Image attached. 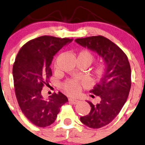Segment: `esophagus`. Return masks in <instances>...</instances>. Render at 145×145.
Segmentation results:
<instances>
[{
    "mask_svg": "<svg viewBox=\"0 0 145 145\" xmlns=\"http://www.w3.org/2000/svg\"><path fill=\"white\" fill-rule=\"evenodd\" d=\"M69 102L71 104H77V103H79V101L78 100H75V99H69Z\"/></svg>",
    "mask_w": 145,
    "mask_h": 145,
    "instance_id": "obj_1",
    "label": "esophagus"
}]
</instances>
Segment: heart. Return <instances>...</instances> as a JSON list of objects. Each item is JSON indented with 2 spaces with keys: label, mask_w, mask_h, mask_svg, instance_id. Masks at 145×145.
<instances>
[{
  "label": "heart",
  "mask_w": 145,
  "mask_h": 145,
  "mask_svg": "<svg viewBox=\"0 0 145 145\" xmlns=\"http://www.w3.org/2000/svg\"><path fill=\"white\" fill-rule=\"evenodd\" d=\"M94 60V54L89 50L83 49L79 51L78 54L77 60H80L87 64L88 66L90 65ZM55 68H56V64L55 65ZM107 65L103 60L97 62L92 69L90 74V79L93 81L99 80L102 78L106 73ZM62 89L65 93L69 96H76L80 92L82 89L81 83L76 80L69 79L65 81L62 85Z\"/></svg>",
  "instance_id": "b5f03b06"
}]
</instances>
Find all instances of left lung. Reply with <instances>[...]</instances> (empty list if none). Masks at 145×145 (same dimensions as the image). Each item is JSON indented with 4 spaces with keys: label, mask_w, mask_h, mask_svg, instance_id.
Wrapping results in <instances>:
<instances>
[{
    "label": "left lung",
    "mask_w": 145,
    "mask_h": 145,
    "mask_svg": "<svg viewBox=\"0 0 145 145\" xmlns=\"http://www.w3.org/2000/svg\"><path fill=\"white\" fill-rule=\"evenodd\" d=\"M76 42L96 51L107 65L100 82L89 92L100 97V102L91 106L88 115L80 117L83 124L92 129L106 126L120 113L129 97L131 86V70L124 51L110 39L101 35L78 38ZM92 98L94 96L92 95Z\"/></svg>",
    "instance_id": "obj_1"
}]
</instances>
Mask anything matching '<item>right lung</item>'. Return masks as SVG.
Returning <instances> with one entry per match:
<instances>
[{"instance_id": "1", "label": "right lung", "mask_w": 145, "mask_h": 145, "mask_svg": "<svg viewBox=\"0 0 145 145\" xmlns=\"http://www.w3.org/2000/svg\"><path fill=\"white\" fill-rule=\"evenodd\" d=\"M72 39L42 36L25 43L19 50L13 65L15 94L20 108L29 121L38 127L52 124L60 107L68 101L59 92L44 99L42 88L49 85L53 56Z\"/></svg>"}]
</instances>
